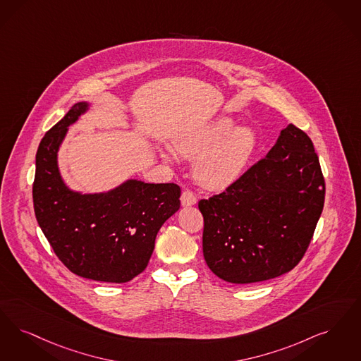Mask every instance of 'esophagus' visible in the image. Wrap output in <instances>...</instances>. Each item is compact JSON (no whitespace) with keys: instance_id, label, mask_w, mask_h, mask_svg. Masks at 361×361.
<instances>
[{"instance_id":"34e87169","label":"esophagus","mask_w":361,"mask_h":361,"mask_svg":"<svg viewBox=\"0 0 361 361\" xmlns=\"http://www.w3.org/2000/svg\"><path fill=\"white\" fill-rule=\"evenodd\" d=\"M196 202H197V199H196V196L190 190L183 192V195H181V205L183 207H192Z\"/></svg>"}]
</instances>
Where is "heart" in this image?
<instances>
[{
  "mask_svg": "<svg viewBox=\"0 0 361 361\" xmlns=\"http://www.w3.org/2000/svg\"><path fill=\"white\" fill-rule=\"evenodd\" d=\"M176 153L195 159V177L208 189L230 187L243 174L258 147V135L248 126H236L230 116L205 122L174 138ZM161 157L172 162V154L161 150Z\"/></svg>",
  "mask_w": 361,
  "mask_h": 361,
  "instance_id": "b5f03b06",
  "label": "heart"
}]
</instances>
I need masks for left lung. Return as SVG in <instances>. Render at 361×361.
<instances>
[{
    "mask_svg": "<svg viewBox=\"0 0 361 361\" xmlns=\"http://www.w3.org/2000/svg\"><path fill=\"white\" fill-rule=\"evenodd\" d=\"M324 199L313 142L290 123L264 159L226 192L199 202L208 267L236 285L288 273L309 247Z\"/></svg>",
    "mask_w": 361,
    "mask_h": 361,
    "instance_id": "left-lung-1",
    "label": "left lung"
}]
</instances>
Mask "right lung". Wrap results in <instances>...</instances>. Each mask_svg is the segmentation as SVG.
Returning <instances> with one entry per match:
<instances>
[{"label": "right lung", "mask_w": 361, "mask_h": 361, "mask_svg": "<svg viewBox=\"0 0 361 361\" xmlns=\"http://www.w3.org/2000/svg\"><path fill=\"white\" fill-rule=\"evenodd\" d=\"M91 109L78 102L44 135L36 153L33 207L37 223L73 274L125 283L146 269L162 224L180 208V187L128 178L116 188L85 193L66 184L59 150L68 128Z\"/></svg>", "instance_id": "1"}]
</instances>
